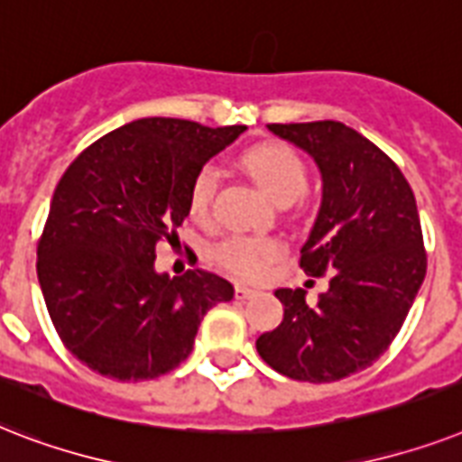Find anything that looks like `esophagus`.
Listing matches in <instances>:
<instances>
[{
    "instance_id": "obj_1",
    "label": "esophagus",
    "mask_w": 462,
    "mask_h": 462,
    "mask_svg": "<svg viewBox=\"0 0 462 462\" xmlns=\"http://www.w3.org/2000/svg\"><path fill=\"white\" fill-rule=\"evenodd\" d=\"M254 295V289H250V286H245V283H236V298L238 300H248V298H253Z\"/></svg>"
}]
</instances>
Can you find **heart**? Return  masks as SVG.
Segmentation results:
<instances>
[{
	"label": "heart",
	"instance_id": "obj_1",
	"mask_svg": "<svg viewBox=\"0 0 462 462\" xmlns=\"http://www.w3.org/2000/svg\"><path fill=\"white\" fill-rule=\"evenodd\" d=\"M241 162L254 183L262 188V193L276 205L293 202L308 186V169L300 157L286 145L267 143V145L250 147ZM214 190H217V176L212 169H202L195 176L190 198H188V208L195 219L208 217ZM279 254H282V243L274 238H262V236H231L214 248V257L221 267L243 279L260 276L269 262H274Z\"/></svg>",
	"mask_w": 462,
	"mask_h": 462
}]
</instances>
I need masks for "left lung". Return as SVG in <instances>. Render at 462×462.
Instances as JSON below:
<instances>
[{
  "instance_id": "obj_1",
  "label": "left lung",
  "mask_w": 462,
  "mask_h": 462,
  "mask_svg": "<svg viewBox=\"0 0 462 462\" xmlns=\"http://www.w3.org/2000/svg\"><path fill=\"white\" fill-rule=\"evenodd\" d=\"M269 131L319 169L322 202L300 267L331 279L317 305L302 289H276L283 319L254 346L286 377L338 382L389 348L422 286L427 254L415 195L401 169L346 124H272Z\"/></svg>"
}]
</instances>
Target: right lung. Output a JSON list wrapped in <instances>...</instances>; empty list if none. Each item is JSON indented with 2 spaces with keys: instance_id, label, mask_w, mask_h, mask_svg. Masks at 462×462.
Listing matches in <instances>:
<instances>
[{
  "instance_id": "1",
  "label": "right lung",
  "mask_w": 462,
  "mask_h": 462,
  "mask_svg": "<svg viewBox=\"0 0 462 462\" xmlns=\"http://www.w3.org/2000/svg\"><path fill=\"white\" fill-rule=\"evenodd\" d=\"M245 126L131 121L92 143L59 180L38 245L51 324L73 356L119 382L154 379L193 350L202 317L234 298L217 274L157 272V243H179L202 167Z\"/></svg>"
}]
</instances>
